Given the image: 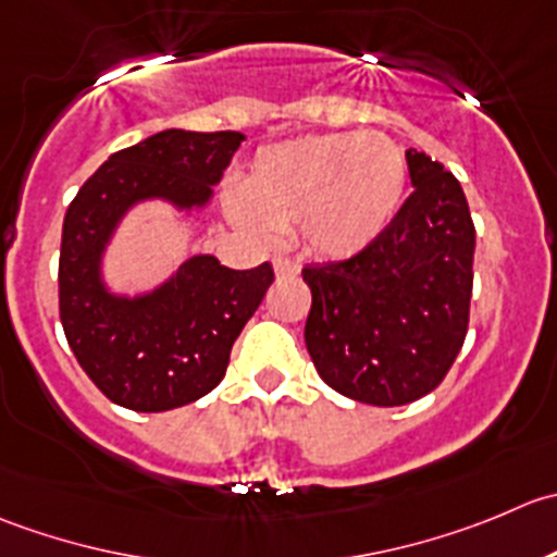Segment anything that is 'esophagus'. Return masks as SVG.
I'll use <instances>...</instances> for the list:
<instances>
[{
	"mask_svg": "<svg viewBox=\"0 0 557 557\" xmlns=\"http://www.w3.org/2000/svg\"><path fill=\"white\" fill-rule=\"evenodd\" d=\"M273 271H276L278 278H292L300 273V265L295 260H289V257H276L273 260Z\"/></svg>",
	"mask_w": 557,
	"mask_h": 557,
	"instance_id": "esophagus-1",
	"label": "esophagus"
}]
</instances>
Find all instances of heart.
I'll return each mask as SVG.
<instances>
[{
	"label": "heart",
	"instance_id": "heart-1",
	"mask_svg": "<svg viewBox=\"0 0 557 557\" xmlns=\"http://www.w3.org/2000/svg\"><path fill=\"white\" fill-rule=\"evenodd\" d=\"M409 181L398 143L379 132H330L265 146L227 197L240 230L271 238L300 224L313 255L351 260L393 224Z\"/></svg>",
	"mask_w": 557,
	"mask_h": 557
}]
</instances>
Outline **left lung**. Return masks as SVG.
I'll list each match as a JSON object with an SVG mask.
<instances>
[{
	"mask_svg": "<svg viewBox=\"0 0 557 557\" xmlns=\"http://www.w3.org/2000/svg\"><path fill=\"white\" fill-rule=\"evenodd\" d=\"M409 200L362 255L302 268L306 346L335 393L404 406L444 382L463 349L473 230L463 186L425 151H406Z\"/></svg>",
	"mask_w": 557,
	"mask_h": 557,
	"instance_id": "obj_1",
	"label": "left lung"
}]
</instances>
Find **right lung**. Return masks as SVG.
Returning <instances> with one entry per match:
<instances>
[{"instance_id":"right-lung-1","label":"right lung","mask_w":557,"mask_h":557,"mask_svg":"<svg viewBox=\"0 0 557 557\" xmlns=\"http://www.w3.org/2000/svg\"><path fill=\"white\" fill-rule=\"evenodd\" d=\"M244 140L240 132H157L113 153L70 202L59 317L81 368L124 409L170 411L211 393L273 284L271 262L233 271L213 255L189 257L132 295L104 278V257L132 208L164 202L178 216L208 208Z\"/></svg>"}]
</instances>
